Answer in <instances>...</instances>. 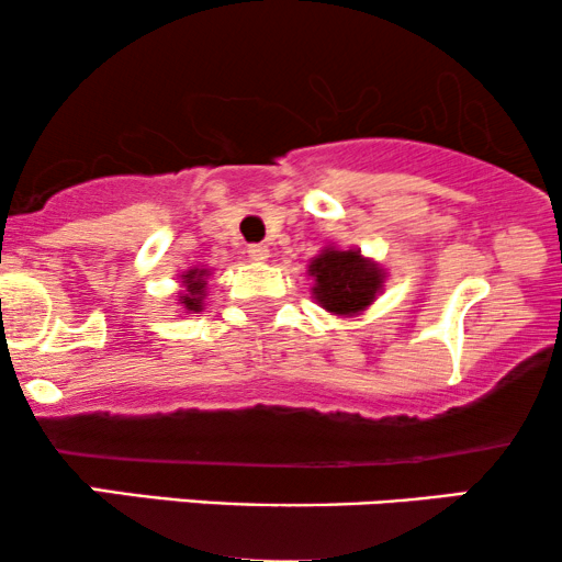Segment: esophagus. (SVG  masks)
<instances>
[{"label": "esophagus", "instance_id": "34e87169", "mask_svg": "<svg viewBox=\"0 0 562 562\" xmlns=\"http://www.w3.org/2000/svg\"><path fill=\"white\" fill-rule=\"evenodd\" d=\"M247 257H249V260H255V262H266L270 257V249L266 247V244H249Z\"/></svg>", "mask_w": 562, "mask_h": 562}]
</instances>
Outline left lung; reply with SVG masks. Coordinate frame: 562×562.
<instances>
[{"label": "left lung", "mask_w": 562, "mask_h": 562, "mask_svg": "<svg viewBox=\"0 0 562 562\" xmlns=\"http://www.w3.org/2000/svg\"><path fill=\"white\" fill-rule=\"evenodd\" d=\"M310 273L318 283L313 289L315 300L339 315L360 313L362 307L371 305L384 279L373 262L362 260L360 252H352V249L349 252L326 249L321 257H315Z\"/></svg>", "instance_id": "obj_1"}]
</instances>
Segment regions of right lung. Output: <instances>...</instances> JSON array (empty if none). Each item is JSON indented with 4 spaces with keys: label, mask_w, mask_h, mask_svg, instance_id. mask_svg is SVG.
Segmentation results:
<instances>
[{
    "label": "right lung",
    "mask_w": 562,
    "mask_h": 562,
    "mask_svg": "<svg viewBox=\"0 0 562 562\" xmlns=\"http://www.w3.org/2000/svg\"><path fill=\"white\" fill-rule=\"evenodd\" d=\"M204 270H189L187 273V294L181 296V305L187 310H202V294H204Z\"/></svg>",
    "instance_id": "1"
}]
</instances>
